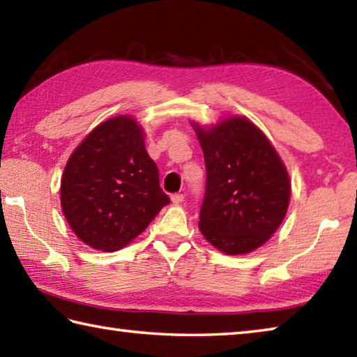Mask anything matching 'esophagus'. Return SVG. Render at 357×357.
<instances>
[{"mask_svg":"<svg viewBox=\"0 0 357 357\" xmlns=\"http://www.w3.org/2000/svg\"><path fill=\"white\" fill-rule=\"evenodd\" d=\"M184 199H185V197H184L183 193H174V195H172L173 204H181V202H184Z\"/></svg>","mask_w":357,"mask_h":357,"instance_id":"34e87169","label":"esophagus"}]
</instances>
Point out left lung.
<instances>
[{
  "label": "left lung",
  "instance_id": "left-lung-1",
  "mask_svg": "<svg viewBox=\"0 0 357 357\" xmlns=\"http://www.w3.org/2000/svg\"><path fill=\"white\" fill-rule=\"evenodd\" d=\"M206 162L199 230L229 255L266 243L288 211L291 184L282 159L252 122L232 117L197 128Z\"/></svg>",
  "mask_w": 357,
  "mask_h": 357
}]
</instances>
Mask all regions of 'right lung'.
<instances>
[{
    "label": "right lung",
    "instance_id": "1",
    "mask_svg": "<svg viewBox=\"0 0 357 357\" xmlns=\"http://www.w3.org/2000/svg\"><path fill=\"white\" fill-rule=\"evenodd\" d=\"M60 197L75 235L107 252L135 240L170 204L144 132L128 116L100 123L77 146L65 167Z\"/></svg>",
    "mask_w": 357,
    "mask_h": 357
}]
</instances>
